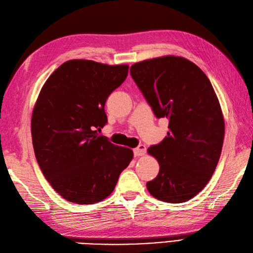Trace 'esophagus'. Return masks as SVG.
<instances>
[{"label":"esophagus","instance_id":"1","mask_svg":"<svg viewBox=\"0 0 253 253\" xmlns=\"http://www.w3.org/2000/svg\"><path fill=\"white\" fill-rule=\"evenodd\" d=\"M133 153H134V156H135V157L145 155V153H146V146H145V145H143V144L138 145L136 148H134V149H133Z\"/></svg>","mask_w":253,"mask_h":253}]
</instances>
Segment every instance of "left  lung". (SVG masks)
I'll return each mask as SVG.
<instances>
[{"mask_svg":"<svg viewBox=\"0 0 253 253\" xmlns=\"http://www.w3.org/2000/svg\"><path fill=\"white\" fill-rule=\"evenodd\" d=\"M134 82L155 116L168 118V136L150 146L160 170L146 184L155 198L187 201L209 182L220 159L224 120L212 84L198 66L165 56L130 68Z\"/></svg>","mask_w":253,"mask_h":253,"instance_id":"left-lung-1","label":"left lung"}]
</instances>
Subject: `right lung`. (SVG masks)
<instances>
[{"mask_svg":"<svg viewBox=\"0 0 253 253\" xmlns=\"http://www.w3.org/2000/svg\"><path fill=\"white\" fill-rule=\"evenodd\" d=\"M127 72L126 65L72 59L44 83L32 112L33 149L44 176L66 200L89 205L108 197L133 158L131 149L97 133L108 122L106 99Z\"/></svg>","mask_w":253,"mask_h":253,"instance_id":"right-lung-1","label":"right lung"}]
</instances>
